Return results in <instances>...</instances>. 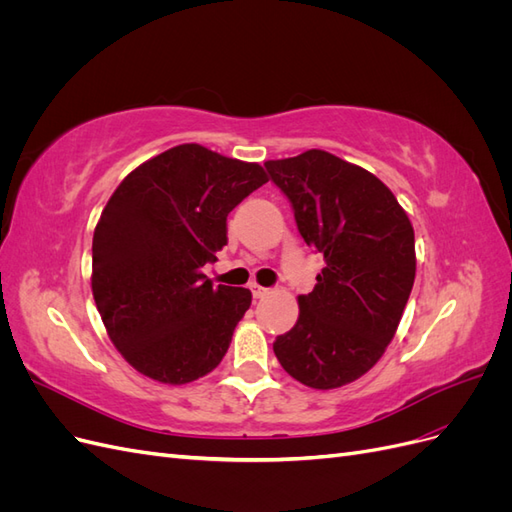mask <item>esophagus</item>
Here are the masks:
<instances>
[{"label": "esophagus", "mask_w": 512, "mask_h": 512, "mask_svg": "<svg viewBox=\"0 0 512 512\" xmlns=\"http://www.w3.org/2000/svg\"><path fill=\"white\" fill-rule=\"evenodd\" d=\"M250 290H252V294H254V299H265L267 294L271 292V288H265V286H258V284H252L250 286Z\"/></svg>", "instance_id": "1"}]
</instances>
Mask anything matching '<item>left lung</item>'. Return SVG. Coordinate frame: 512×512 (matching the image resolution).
I'll return each mask as SVG.
<instances>
[{"mask_svg":"<svg viewBox=\"0 0 512 512\" xmlns=\"http://www.w3.org/2000/svg\"><path fill=\"white\" fill-rule=\"evenodd\" d=\"M303 241L324 256L299 320L273 352L312 389H337L378 363L397 331L416 273L414 230L386 185L333 153L265 162Z\"/></svg>","mask_w":512,"mask_h":512,"instance_id":"8db88e82","label":"left lung"}]
</instances>
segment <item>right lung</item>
<instances>
[{
    "label": "right lung",
    "instance_id": "obj_1",
    "mask_svg": "<svg viewBox=\"0 0 512 512\" xmlns=\"http://www.w3.org/2000/svg\"><path fill=\"white\" fill-rule=\"evenodd\" d=\"M260 164L179 145L119 183L94 232L91 290L108 337L136 371L164 384L220 365L252 292L203 273L226 245V218L267 183Z\"/></svg>",
    "mask_w": 512,
    "mask_h": 512
}]
</instances>
